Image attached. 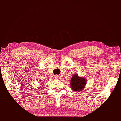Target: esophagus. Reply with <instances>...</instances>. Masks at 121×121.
<instances>
[{
	"label": "esophagus",
	"mask_w": 121,
	"mask_h": 121,
	"mask_svg": "<svg viewBox=\"0 0 121 121\" xmlns=\"http://www.w3.org/2000/svg\"><path fill=\"white\" fill-rule=\"evenodd\" d=\"M60 76L59 75H56L55 76V78H60Z\"/></svg>",
	"instance_id": "1"
}]
</instances>
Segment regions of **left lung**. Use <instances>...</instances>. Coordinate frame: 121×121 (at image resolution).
Listing matches in <instances>:
<instances>
[{
    "mask_svg": "<svg viewBox=\"0 0 121 121\" xmlns=\"http://www.w3.org/2000/svg\"><path fill=\"white\" fill-rule=\"evenodd\" d=\"M86 85V80L82 77H79L75 74L71 80V86L74 91H80L84 89Z\"/></svg>",
    "mask_w": 121,
    "mask_h": 121,
    "instance_id": "left-lung-1",
    "label": "left lung"
}]
</instances>
